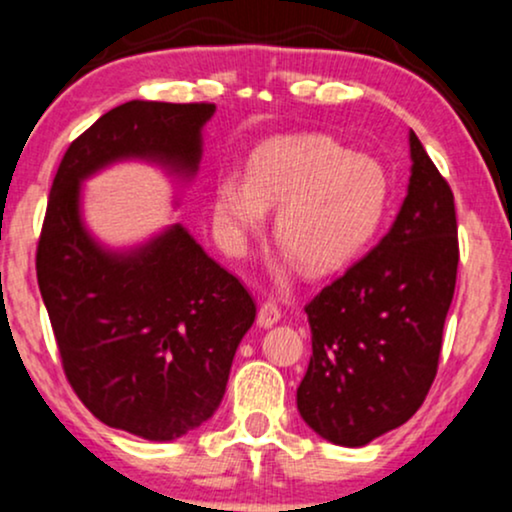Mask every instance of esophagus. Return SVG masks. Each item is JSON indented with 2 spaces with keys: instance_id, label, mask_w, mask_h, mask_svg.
<instances>
[{
  "instance_id": "1",
  "label": "esophagus",
  "mask_w": 512,
  "mask_h": 512,
  "mask_svg": "<svg viewBox=\"0 0 512 512\" xmlns=\"http://www.w3.org/2000/svg\"><path fill=\"white\" fill-rule=\"evenodd\" d=\"M280 321V309L278 306H275L273 302H263L261 304V309H258V318H256V323L261 328H270V326H275V323Z\"/></svg>"
}]
</instances>
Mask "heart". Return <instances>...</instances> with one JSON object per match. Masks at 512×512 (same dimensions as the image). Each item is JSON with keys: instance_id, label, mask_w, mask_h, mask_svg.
<instances>
[{"instance_id": "1", "label": "heart", "mask_w": 512, "mask_h": 512, "mask_svg": "<svg viewBox=\"0 0 512 512\" xmlns=\"http://www.w3.org/2000/svg\"><path fill=\"white\" fill-rule=\"evenodd\" d=\"M390 203L386 167L323 134L263 141L246 179L222 174L213 186V222L222 244L244 254L275 210V239L309 275L352 263L381 230Z\"/></svg>"}]
</instances>
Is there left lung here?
<instances>
[{
  "label": "left lung",
  "mask_w": 512,
  "mask_h": 512,
  "mask_svg": "<svg viewBox=\"0 0 512 512\" xmlns=\"http://www.w3.org/2000/svg\"><path fill=\"white\" fill-rule=\"evenodd\" d=\"M410 184L386 237L306 304L309 369L297 410L335 446L362 448L422 407L458 275L453 191L410 129Z\"/></svg>",
  "instance_id": "obj_1"
}]
</instances>
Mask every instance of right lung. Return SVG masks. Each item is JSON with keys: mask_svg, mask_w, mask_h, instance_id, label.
Returning <instances> with one entry per match:
<instances>
[{"mask_svg": "<svg viewBox=\"0 0 512 512\" xmlns=\"http://www.w3.org/2000/svg\"><path fill=\"white\" fill-rule=\"evenodd\" d=\"M213 114L208 102L153 100L102 114L64 153L40 234L38 285L71 388L102 424L146 441H174L213 417L256 304L179 222L131 246L100 242L83 184L136 160L184 189Z\"/></svg>", "mask_w": 512, "mask_h": 512, "instance_id": "1", "label": "right lung"}]
</instances>
